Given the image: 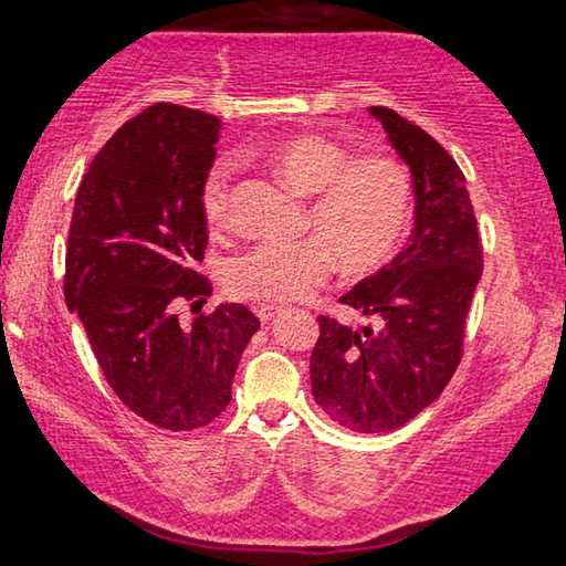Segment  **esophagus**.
<instances>
[{"label": "esophagus", "instance_id": "esophagus-1", "mask_svg": "<svg viewBox=\"0 0 566 566\" xmlns=\"http://www.w3.org/2000/svg\"><path fill=\"white\" fill-rule=\"evenodd\" d=\"M281 311H283L281 305H258L255 313H258V318H261L263 323H268V321H273Z\"/></svg>", "mask_w": 566, "mask_h": 566}]
</instances>
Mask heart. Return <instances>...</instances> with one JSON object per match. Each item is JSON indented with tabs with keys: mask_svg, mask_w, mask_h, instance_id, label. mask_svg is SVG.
<instances>
[{
	"mask_svg": "<svg viewBox=\"0 0 566 566\" xmlns=\"http://www.w3.org/2000/svg\"><path fill=\"white\" fill-rule=\"evenodd\" d=\"M240 157L265 163L295 192L311 198L305 228L316 238L258 245L230 261L226 285L238 298H305L326 281L333 261L346 273H370L401 243L411 216V178L394 157H354L346 145L316 133L283 137ZM230 180L228 163H216L202 178L200 208L216 230L230 222Z\"/></svg>",
	"mask_w": 566,
	"mask_h": 566,
	"instance_id": "obj_1",
	"label": "heart"
}]
</instances>
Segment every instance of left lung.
Instances as JSON below:
<instances>
[{
    "label": "left lung",
    "instance_id": "8db88e82",
    "mask_svg": "<svg viewBox=\"0 0 566 566\" xmlns=\"http://www.w3.org/2000/svg\"><path fill=\"white\" fill-rule=\"evenodd\" d=\"M368 113L411 170L413 228L391 263L340 295V303L376 316L378 328L318 318L311 386L333 421L381 433L411 421L451 381L484 255L464 172L453 157L394 109Z\"/></svg>",
    "mask_w": 566,
    "mask_h": 566
}]
</instances>
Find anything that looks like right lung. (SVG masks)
<instances>
[{
    "instance_id": "add662e5",
    "label": "right lung",
    "mask_w": 566,
    "mask_h": 566,
    "mask_svg": "<svg viewBox=\"0 0 566 566\" xmlns=\"http://www.w3.org/2000/svg\"><path fill=\"white\" fill-rule=\"evenodd\" d=\"M220 119L157 102L109 137L74 198L64 301L85 326L107 384L160 429L192 431L230 403L238 360L261 328L240 303L182 326L175 303L212 293L202 178Z\"/></svg>"
}]
</instances>
